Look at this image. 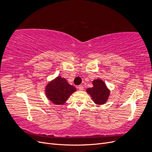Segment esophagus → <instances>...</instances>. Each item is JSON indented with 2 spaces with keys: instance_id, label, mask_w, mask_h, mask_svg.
<instances>
[{
  "instance_id": "esophagus-1",
  "label": "esophagus",
  "mask_w": 152,
  "mask_h": 152,
  "mask_svg": "<svg viewBox=\"0 0 152 152\" xmlns=\"http://www.w3.org/2000/svg\"><path fill=\"white\" fill-rule=\"evenodd\" d=\"M78 88H79V91H83L84 90V87L82 86H79V87H78Z\"/></svg>"
}]
</instances>
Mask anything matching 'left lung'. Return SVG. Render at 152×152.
<instances>
[{"label": "left lung", "mask_w": 152, "mask_h": 152, "mask_svg": "<svg viewBox=\"0 0 152 152\" xmlns=\"http://www.w3.org/2000/svg\"><path fill=\"white\" fill-rule=\"evenodd\" d=\"M92 84L93 86L87 89L86 93L91 96L96 104L102 105L105 104L110 95V90L104 81L100 79L94 80L92 82Z\"/></svg>", "instance_id": "1"}]
</instances>
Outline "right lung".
<instances>
[{
	"mask_svg": "<svg viewBox=\"0 0 152 152\" xmlns=\"http://www.w3.org/2000/svg\"><path fill=\"white\" fill-rule=\"evenodd\" d=\"M77 91L75 87L69 84L67 80L58 76L45 86V94L48 100L54 104L63 105L71 94Z\"/></svg>",
	"mask_w": 152,
	"mask_h": 152,
	"instance_id": "1",
	"label": "right lung"
}]
</instances>
